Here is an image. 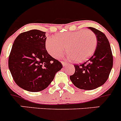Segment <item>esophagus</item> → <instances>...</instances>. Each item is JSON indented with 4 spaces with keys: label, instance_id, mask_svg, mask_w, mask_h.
<instances>
[{
    "label": "esophagus",
    "instance_id": "obj_1",
    "mask_svg": "<svg viewBox=\"0 0 121 121\" xmlns=\"http://www.w3.org/2000/svg\"><path fill=\"white\" fill-rule=\"evenodd\" d=\"M61 63H62V65H63V67H65V66H66L67 65V63H65V62L61 61Z\"/></svg>",
    "mask_w": 121,
    "mask_h": 121
}]
</instances>
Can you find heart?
I'll use <instances>...</instances> for the list:
<instances>
[{"instance_id":"1","label":"heart","mask_w":121,"mask_h":121,"mask_svg":"<svg viewBox=\"0 0 121 121\" xmlns=\"http://www.w3.org/2000/svg\"><path fill=\"white\" fill-rule=\"evenodd\" d=\"M97 37L91 30H81L58 34L55 37H48L46 41L47 52L54 58H60L65 52L68 59L82 62L94 52Z\"/></svg>"}]
</instances>
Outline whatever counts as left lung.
<instances>
[{
  "label": "left lung",
  "mask_w": 121,
  "mask_h": 121,
  "mask_svg": "<svg viewBox=\"0 0 121 121\" xmlns=\"http://www.w3.org/2000/svg\"><path fill=\"white\" fill-rule=\"evenodd\" d=\"M96 35L97 44L94 54L80 65H74L75 73L69 77L76 87L92 90L103 85L108 80L113 65V56L109 41L105 34L89 27Z\"/></svg>",
  "instance_id": "left-lung-1"
}]
</instances>
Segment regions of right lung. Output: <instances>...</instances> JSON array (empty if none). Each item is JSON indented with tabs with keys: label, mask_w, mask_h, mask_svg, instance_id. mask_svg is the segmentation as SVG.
I'll return each mask as SVG.
<instances>
[{
	"label": "right lung",
	"mask_w": 121,
	"mask_h": 121,
	"mask_svg": "<svg viewBox=\"0 0 121 121\" xmlns=\"http://www.w3.org/2000/svg\"><path fill=\"white\" fill-rule=\"evenodd\" d=\"M46 33L31 30L20 34L9 57V68L14 82L30 92L46 89L63 68L46 50Z\"/></svg>",
	"instance_id": "1"
}]
</instances>
